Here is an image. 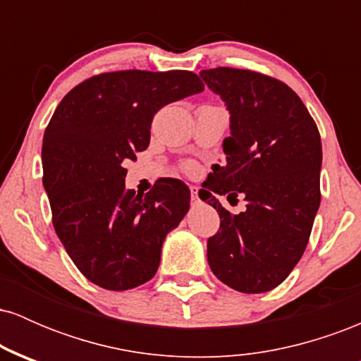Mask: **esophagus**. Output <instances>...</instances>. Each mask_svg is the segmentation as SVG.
I'll return each instance as SVG.
<instances>
[{
    "instance_id": "34e87169",
    "label": "esophagus",
    "mask_w": 361,
    "mask_h": 361,
    "mask_svg": "<svg viewBox=\"0 0 361 361\" xmlns=\"http://www.w3.org/2000/svg\"><path fill=\"white\" fill-rule=\"evenodd\" d=\"M190 197H192L193 204H197V202H198V188H197V186H190Z\"/></svg>"
}]
</instances>
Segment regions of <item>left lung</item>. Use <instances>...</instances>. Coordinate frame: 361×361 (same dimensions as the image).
I'll return each mask as SVG.
<instances>
[{
    "label": "left lung",
    "instance_id": "1",
    "mask_svg": "<svg viewBox=\"0 0 361 361\" xmlns=\"http://www.w3.org/2000/svg\"><path fill=\"white\" fill-rule=\"evenodd\" d=\"M200 76L231 115L226 164H214L198 192L221 217L207 259L227 287L268 292L287 279L309 243L321 204V135L295 91L275 78L234 68ZM217 194L244 196L247 210L231 214Z\"/></svg>",
    "mask_w": 361,
    "mask_h": 361
}]
</instances>
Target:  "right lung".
I'll use <instances>...</instances> for the list:
<instances>
[{
  "label": "right lung",
  "mask_w": 361,
  "mask_h": 361,
  "mask_svg": "<svg viewBox=\"0 0 361 361\" xmlns=\"http://www.w3.org/2000/svg\"><path fill=\"white\" fill-rule=\"evenodd\" d=\"M204 91L190 71H115L62 98L44 134V188L52 224L78 270L98 287L128 290L156 275L169 231L190 209L181 180L126 190V163L151 140L154 114Z\"/></svg>",
  "instance_id": "obj_1"
}]
</instances>
